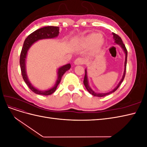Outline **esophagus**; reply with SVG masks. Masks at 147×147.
<instances>
[{"label":"esophagus","instance_id":"1","mask_svg":"<svg viewBox=\"0 0 147 147\" xmlns=\"http://www.w3.org/2000/svg\"><path fill=\"white\" fill-rule=\"evenodd\" d=\"M84 63H85V61H84V59L82 58V57H78V58L76 59L74 61V64L75 65H82L84 64Z\"/></svg>","mask_w":147,"mask_h":147}]
</instances>
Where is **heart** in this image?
I'll return each instance as SVG.
<instances>
[{
    "instance_id": "1",
    "label": "heart",
    "mask_w": 147,
    "mask_h": 147,
    "mask_svg": "<svg viewBox=\"0 0 147 147\" xmlns=\"http://www.w3.org/2000/svg\"><path fill=\"white\" fill-rule=\"evenodd\" d=\"M84 46L90 47L93 46V50L95 52H98L104 45V40L100 37L99 34L92 33L84 38L83 41Z\"/></svg>"
}]
</instances>
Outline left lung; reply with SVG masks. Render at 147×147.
<instances>
[{"instance_id":"1","label":"left lung","mask_w":147,"mask_h":147,"mask_svg":"<svg viewBox=\"0 0 147 147\" xmlns=\"http://www.w3.org/2000/svg\"><path fill=\"white\" fill-rule=\"evenodd\" d=\"M112 34L113 35V39L115 40V43H116L117 44H118V45H119L120 47H121V48L123 50L124 53H125V61H124V70L123 75V77L121 80V81L119 82V83H118V85L116 86V88H115L112 91H110L109 92H106V93H97V92H96L93 91L92 89L90 88V85H89L88 80V77H87V71H86V69H85V75H84L83 83L84 84V86H85L87 91L89 92H90V94H91L92 95L96 96V97H104V96H105L107 95H109L110 94H112V93L114 92L119 88V86H120V84H121V83L123 82V80L124 78V77H125V75H126V64H127V50H126V48L125 45H124V43H123V41H122L121 37L118 36L117 34H115V33H112Z\"/></svg>"}]
</instances>
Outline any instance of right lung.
<instances>
[{
	"label": "right lung",
	"instance_id": "right-lung-1",
	"mask_svg": "<svg viewBox=\"0 0 147 147\" xmlns=\"http://www.w3.org/2000/svg\"><path fill=\"white\" fill-rule=\"evenodd\" d=\"M59 34V27H56V26H46V27H43L42 28L38 29L34 31L32 33H31L30 35H28V37L26 38L24 40L23 47L22 48L21 50L20 59L21 74L24 81L25 82L26 84L28 86L30 90L33 91L34 93H35V94L43 96H48L53 94V93L56 91L57 86H58V84L61 82L62 77L63 76V75L65 74L66 71L69 70L71 67L70 64H67L59 68L58 70H57V79L55 86L52 87L51 88L49 89L48 90L44 91L39 90L38 89L35 88L32 84L30 83L27 74H26V59L28 51L30 47L32 46L35 42L39 40L55 38L58 36Z\"/></svg>",
	"mask_w": 147,
	"mask_h": 147
}]
</instances>
